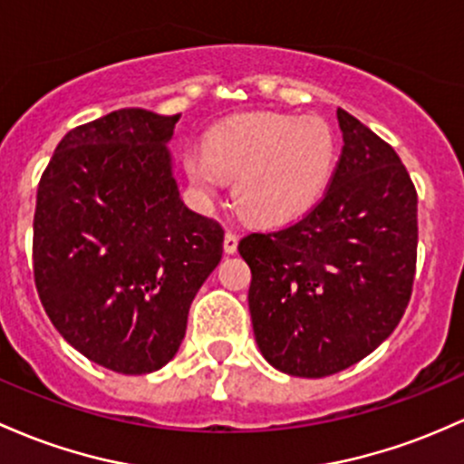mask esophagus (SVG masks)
I'll return each instance as SVG.
<instances>
[{
  "label": "esophagus",
  "instance_id": "1",
  "mask_svg": "<svg viewBox=\"0 0 464 464\" xmlns=\"http://www.w3.org/2000/svg\"><path fill=\"white\" fill-rule=\"evenodd\" d=\"M236 251H237V236L233 231H227V236H224V253L233 256Z\"/></svg>",
  "mask_w": 464,
  "mask_h": 464
}]
</instances>
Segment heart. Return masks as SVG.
Wrapping results in <instances>:
<instances>
[{
	"label": "heart",
	"mask_w": 464,
	"mask_h": 464,
	"mask_svg": "<svg viewBox=\"0 0 464 464\" xmlns=\"http://www.w3.org/2000/svg\"><path fill=\"white\" fill-rule=\"evenodd\" d=\"M334 136L317 116L253 111L208 130L205 147L182 156L198 191L216 196L224 178L246 220L282 224L306 213L328 187L334 167Z\"/></svg>",
	"instance_id": "b5f03b06"
}]
</instances>
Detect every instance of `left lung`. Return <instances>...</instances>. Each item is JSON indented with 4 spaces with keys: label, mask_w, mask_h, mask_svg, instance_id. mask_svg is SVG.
I'll use <instances>...</instances> for the list:
<instances>
[{
    "label": "left lung",
    "mask_w": 464,
    "mask_h": 464,
    "mask_svg": "<svg viewBox=\"0 0 464 464\" xmlns=\"http://www.w3.org/2000/svg\"><path fill=\"white\" fill-rule=\"evenodd\" d=\"M343 150L328 191L290 227L242 237L259 353L279 372L322 379L379 348L416 273V189L385 140L337 110Z\"/></svg>",
    "instance_id": "obj_1"
}]
</instances>
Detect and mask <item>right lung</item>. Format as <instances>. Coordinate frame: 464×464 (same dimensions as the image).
<instances>
[{
  "mask_svg": "<svg viewBox=\"0 0 464 464\" xmlns=\"http://www.w3.org/2000/svg\"><path fill=\"white\" fill-rule=\"evenodd\" d=\"M178 119L125 108L74 127L39 180V299L61 337L119 374L174 359L222 259L220 222L180 200L167 150Z\"/></svg>",
  "mask_w": 464,
  "mask_h": 464,
  "instance_id": "obj_1",
  "label": "right lung"
}]
</instances>
